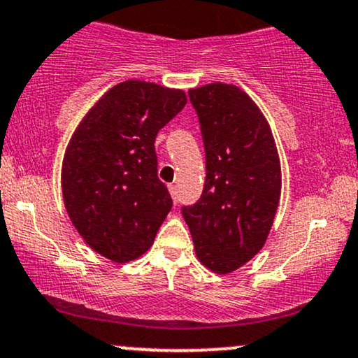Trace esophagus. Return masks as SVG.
I'll use <instances>...</instances> for the list:
<instances>
[{
  "instance_id": "esophagus-1",
  "label": "esophagus",
  "mask_w": 358,
  "mask_h": 358,
  "mask_svg": "<svg viewBox=\"0 0 358 358\" xmlns=\"http://www.w3.org/2000/svg\"><path fill=\"white\" fill-rule=\"evenodd\" d=\"M168 190H170V193H171V196H173V199L176 200V193H178V192H176V185H173V183H170V185H168Z\"/></svg>"
}]
</instances>
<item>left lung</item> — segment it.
<instances>
[{
    "label": "left lung",
    "instance_id": "1",
    "mask_svg": "<svg viewBox=\"0 0 358 358\" xmlns=\"http://www.w3.org/2000/svg\"><path fill=\"white\" fill-rule=\"evenodd\" d=\"M205 148L203 192L182 215L196 257L213 273L241 268L262 249L281 195V166L269 124L231 84L188 90Z\"/></svg>",
    "mask_w": 358,
    "mask_h": 358
}]
</instances>
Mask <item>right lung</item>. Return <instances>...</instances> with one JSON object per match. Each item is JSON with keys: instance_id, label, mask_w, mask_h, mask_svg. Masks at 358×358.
Here are the masks:
<instances>
[{"instance_id": "right-lung-1", "label": "right lung", "mask_w": 358, "mask_h": 358, "mask_svg": "<svg viewBox=\"0 0 358 358\" xmlns=\"http://www.w3.org/2000/svg\"><path fill=\"white\" fill-rule=\"evenodd\" d=\"M185 104L183 90L121 82L89 110L69 143L62 165L65 208L84 241L110 261L145 254L171 210L155 139Z\"/></svg>"}]
</instances>
